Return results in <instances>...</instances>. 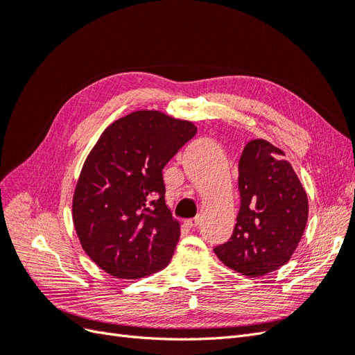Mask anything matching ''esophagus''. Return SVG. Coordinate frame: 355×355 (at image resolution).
<instances>
[{
	"mask_svg": "<svg viewBox=\"0 0 355 355\" xmlns=\"http://www.w3.org/2000/svg\"><path fill=\"white\" fill-rule=\"evenodd\" d=\"M185 223L188 225L189 228H197L198 225L201 223V218H200V216H197V218H192V219H187V220H185Z\"/></svg>",
	"mask_w": 355,
	"mask_h": 355,
	"instance_id": "esophagus-1",
	"label": "esophagus"
}]
</instances>
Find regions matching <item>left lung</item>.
<instances>
[{
  "label": "left lung",
  "instance_id": "8db88e82",
  "mask_svg": "<svg viewBox=\"0 0 355 355\" xmlns=\"http://www.w3.org/2000/svg\"><path fill=\"white\" fill-rule=\"evenodd\" d=\"M240 210L231 239L214 253L231 270L259 277L287 263L308 220L306 192L284 153L250 141L239 161Z\"/></svg>",
  "mask_w": 355,
  "mask_h": 355
}]
</instances>
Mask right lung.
I'll list each match as a JSON object with an SVG mask.
<instances>
[{
  "label": "right lung",
  "instance_id": "1",
  "mask_svg": "<svg viewBox=\"0 0 355 355\" xmlns=\"http://www.w3.org/2000/svg\"><path fill=\"white\" fill-rule=\"evenodd\" d=\"M197 127L158 111L112 123L85 158L72 201L84 252L116 278H142L170 262L179 222L166 206L163 168Z\"/></svg>",
  "mask_w": 355,
  "mask_h": 355
}]
</instances>
